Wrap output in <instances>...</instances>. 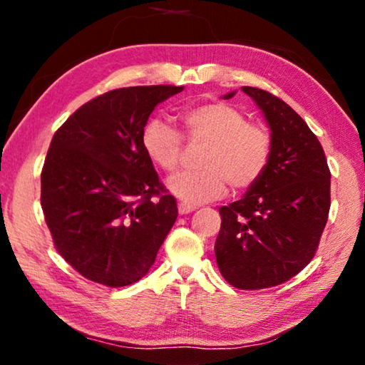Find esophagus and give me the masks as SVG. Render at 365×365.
Instances as JSON below:
<instances>
[{
    "label": "esophagus",
    "mask_w": 365,
    "mask_h": 365,
    "mask_svg": "<svg viewBox=\"0 0 365 365\" xmlns=\"http://www.w3.org/2000/svg\"><path fill=\"white\" fill-rule=\"evenodd\" d=\"M196 211V206H191V205H187V202H178V212H180L182 215L183 214H190Z\"/></svg>",
    "instance_id": "34e87169"
}]
</instances>
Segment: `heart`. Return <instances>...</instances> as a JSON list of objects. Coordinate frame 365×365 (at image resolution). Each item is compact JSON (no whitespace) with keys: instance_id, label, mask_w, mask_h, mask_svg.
<instances>
[{"instance_id":"obj_1","label":"heart","mask_w":365,"mask_h":365,"mask_svg":"<svg viewBox=\"0 0 365 365\" xmlns=\"http://www.w3.org/2000/svg\"><path fill=\"white\" fill-rule=\"evenodd\" d=\"M182 137L190 145H205L197 158L200 169L170 178L172 195L187 205L217 200L227 185L233 191L255 187L267 170L272 158V135L261 123L248 122L238 108L224 101H211L180 110ZM163 120H150L141 130L146 158L160 170L178 169L183 141Z\"/></svg>"}]
</instances>
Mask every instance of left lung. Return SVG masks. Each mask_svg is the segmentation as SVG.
<instances>
[{
	"label": "left lung",
	"mask_w": 365,
	"mask_h": 365,
	"mask_svg": "<svg viewBox=\"0 0 365 365\" xmlns=\"http://www.w3.org/2000/svg\"><path fill=\"white\" fill-rule=\"evenodd\" d=\"M242 90L262 110L274 148L261 180L219 209L214 251L230 285L262 289L299 274L316 255L330 211V169L320 141L285 101L255 86Z\"/></svg>",
	"instance_id": "left-lung-1"
}]
</instances>
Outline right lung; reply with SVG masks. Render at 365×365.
<instances>
[{"label": "right lung", "mask_w": 365, "mask_h": 365, "mask_svg": "<svg viewBox=\"0 0 365 365\" xmlns=\"http://www.w3.org/2000/svg\"><path fill=\"white\" fill-rule=\"evenodd\" d=\"M183 86L117 88L78 108L49 145L41 209L59 255L80 275L119 288L154 264L177 220L141 130L159 103Z\"/></svg>", "instance_id": "obj_1"}]
</instances>
